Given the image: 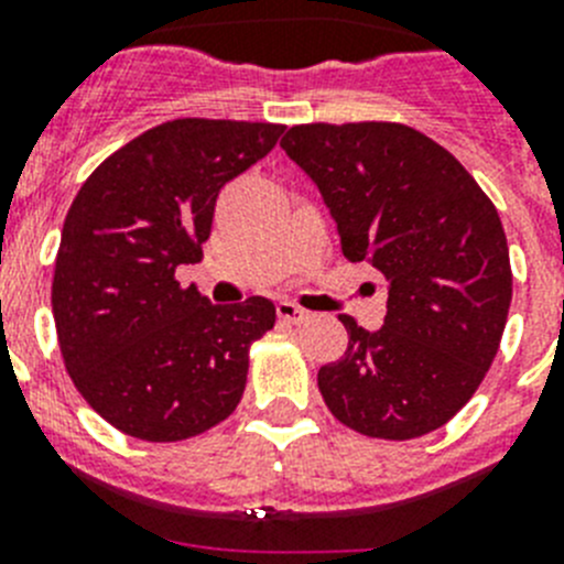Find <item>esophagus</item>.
Masks as SVG:
<instances>
[{
  "label": "esophagus",
  "instance_id": "1",
  "mask_svg": "<svg viewBox=\"0 0 564 564\" xmlns=\"http://www.w3.org/2000/svg\"><path fill=\"white\" fill-rule=\"evenodd\" d=\"M276 316L282 318L285 325H302V322H307V318H311V313L302 311V307L293 305V302H279Z\"/></svg>",
  "mask_w": 564,
  "mask_h": 564
}]
</instances>
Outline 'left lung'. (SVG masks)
Here are the masks:
<instances>
[{
    "mask_svg": "<svg viewBox=\"0 0 564 564\" xmlns=\"http://www.w3.org/2000/svg\"><path fill=\"white\" fill-rule=\"evenodd\" d=\"M282 149L316 183L344 257L390 282L383 327L338 316L350 344L318 370L327 410L383 441L441 430L475 395L506 330L500 214L455 154L403 123H305Z\"/></svg>",
    "mask_w": 564,
    "mask_h": 564,
    "instance_id": "8db88e82",
    "label": "left lung"
}]
</instances>
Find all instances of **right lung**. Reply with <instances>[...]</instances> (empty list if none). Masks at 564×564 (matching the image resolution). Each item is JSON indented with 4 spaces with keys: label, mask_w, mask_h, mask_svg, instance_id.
Returning <instances> with one entry per match:
<instances>
[{
    "label": "right lung",
    "mask_w": 564,
    "mask_h": 564,
    "mask_svg": "<svg viewBox=\"0 0 564 564\" xmlns=\"http://www.w3.org/2000/svg\"><path fill=\"white\" fill-rule=\"evenodd\" d=\"M285 127L177 118L138 134L69 206L53 273L64 367L123 435L186 441L237 410L248 350L276 322L271 299L212 305L174 271L200 262L217 194Z\"/></svg>",
    "instance_id": "add662e5"
}]
</instances>
